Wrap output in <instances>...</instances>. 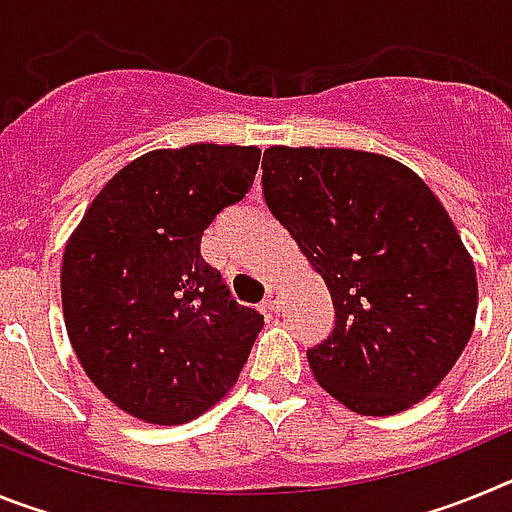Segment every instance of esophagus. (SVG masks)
Masks as SVG:
<instances>
[{"label": "esophagus", "mask_w": 512, "mask_h": 512, "mask_svg": "<svg viewBox=\"0 0 512 512\" xmlns=\"http://www.w3.org/2000/svg\"><path fill=\"white\" fill-rule=\"evenodd\" d=\"M264 305L269 307V310H279V305H282V289L274 287V284H269V287H266Z\"/></svg>", "instance_id": "34e87169"}]
</instances>
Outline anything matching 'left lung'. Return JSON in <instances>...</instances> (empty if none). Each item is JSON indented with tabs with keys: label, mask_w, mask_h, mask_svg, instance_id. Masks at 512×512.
I'll list each match as a JSON object with an SVG mask.
<instances>
[{
	"label": "left lung",
	"mask_w": 512,
	"mask_h": 512,
	"mask_svg": "<svg viewBox=\"0 0 512 512\" xmlns=\"http://www.w3.org/2000/svg\"><path fill=\"white\" fill-rule=\"evenodd\" d=\"M264 200L325 282L336 328L312 377L359 415H395L454 369L477 318V271L431 187L382 153L264 151Z\"/></svg>",
	"instance_id": "1"
}]
</instances>
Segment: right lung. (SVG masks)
Segmentation results:
<instances>
[{
  "mask_svg": "<svg viewBox=\"0 0 512 512\" xmlns=\"http://www.w3.org/2000/svg\"><path fill=\"white\" fill-rule=\"evenodd\" d=\"M259 161L256 146L148 151L104 184L69 235L63 323L81 369L122 413L189 423L241 374L264 318L230 300L200 241L246 197Z\"/></svg>",
  "mask_w": 512,
  "mask_h": 512,
  "instance_id": "add662e5",
  "label": "right lung"
}]
</instances>
